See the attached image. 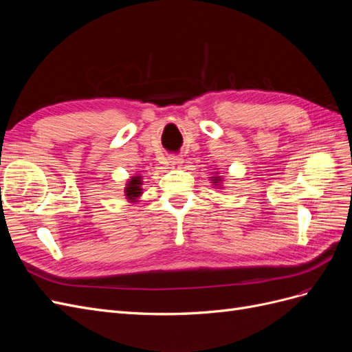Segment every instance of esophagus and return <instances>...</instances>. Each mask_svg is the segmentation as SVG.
<instances>
[{
    "mask_svg": "<svg viewBox=\"0 0 352 352\" xmlns=\"http://www.w3.org/2000/svg\"><path fill=\"white\" fill-rule=\"evenodd\" d=\"M168 163H170V166H172V167H180L184 162H182V158H179V157H170Z\"/></svg>",
    "mask_w": 352,
    "mask_h": 352,
    "instance_id": "34e87169",
    "label": "esophagus"
}]
</instances>
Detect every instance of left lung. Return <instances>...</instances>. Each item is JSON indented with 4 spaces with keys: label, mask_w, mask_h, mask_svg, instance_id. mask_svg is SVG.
Listing matches in <instances>:
<instances>
[{
    "label": "left lung",
    "mask_w": 352,
    "mask_h": 352,
    "mask_svg": "<svg viewBox=\"0 0 352 352\" xmlns=\"http://www.w3.org/2000/svg\"><path fill=\"white\" fill-rule=\"evenodd\" d=\"M212 180H216V182H212V184H217V182H219V180H220V179H217V177H216V179H212Z\"/></svg>",
    "instance_id": "8db88e82"
}]
</instances>
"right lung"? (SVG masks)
<instances>
[{
	"mask_svg": "<svg viewBox=\"0 0 352 352\" xmlns=\"http://www.w3.org/2000/svg\"><path fill=\"white\" fill-rule=\"evenodd\" d=\"M141 177L136 176V177H132L131 182L127 184V188H126V195L129 199H135L141 195Z\"/></svg>",
	"mask_w": 352,
	"mask_h": 352,
	"instance_id": "1",
	"label": "right lung"
}]
</instances>
